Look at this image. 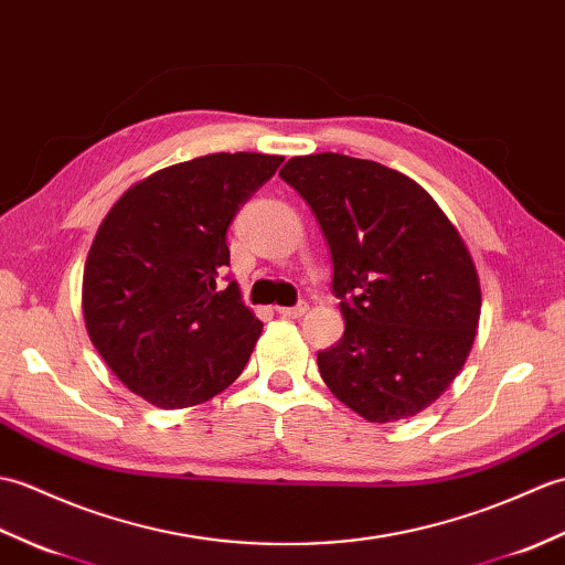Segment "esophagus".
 <instances>
[{
  "label": "esophagus",
  "mask_w": 565,
  "mask_h": 565,
  "mask_svg": "<svg viewBox=\"0 0 565 565\" xmlns=\"http://www.w3.org/2000/svg\"><path fill=\"white\" fill-rule=\"evenodd\" d=\"M307 302H302V305H297V307H278V315H282L285 319H299V317H305L307 315Z\"/></svg>",
  "instance_id": "1"
}]
</instances>
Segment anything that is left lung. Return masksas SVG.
Returning a JSON list of instances; mask_svg holds the SVG:
<instances>
[{"instance_id": "obj_1", "label": "left lung", "mask_w": 565, "mask_h": 565, "mask_svg": "<svg viewBox=\"0 0 565 565\" xmlns=\"http://www.w3.org/2000/svg\"><path fill=\"white\" fill-rule=\"evenodd\" d=\"M315 212L333 258L343 338L317 355L338 401L370 423L411 418L467 362L481 282L461 234L413 179L335 152L280 169Z\"/></svg>"}]
</instances>
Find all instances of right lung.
I'll return each mask as SVG.
<instances>
[{
	"mask_svg": "<svg viewBox=\"0 0 565 565\" xmlns=\"http://www.w3.org/2000/svg\"><path fill=\"white\" fill-rule=\"evenodd\" d=\"M282 157L236 152L173 164L128 188L84 263L82 311L113 374L157 408L198 406L239 377L263 323L242 302L227 227Z\"/></svg>",
	"mask_w": 565,
	"mask_h": 565,
	"instance_id": "obj_1",
	"label": "right lung"
}]
</instances>
